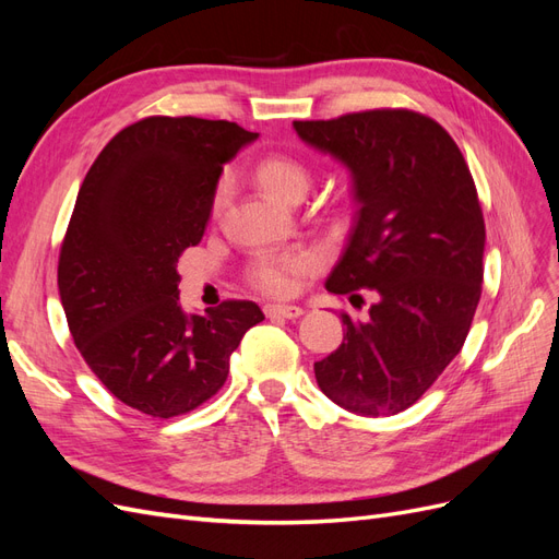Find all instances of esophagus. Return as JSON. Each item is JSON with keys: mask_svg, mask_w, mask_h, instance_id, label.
<instances>
[{"mask_svg": "<svg viewBox=\"0 0 559 559\" xmlns=\"http://www.w3.org/2000/svg\"><path fill=\"white\" fill-rule=\"evenodd\" d=\"M302 314V308L298 306H265V317L270 319H298Z\"/></svg>", "mask_w": 559, "mask_h": 559, "instance_id": "esophagus-1", "label": "esophagus"}]
</instances>
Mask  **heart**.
<instances>
[{"instance_id":"1","label":"heart","mask_w":559,"mask_h":559,"mask_svg":"<svg viewBox=\"0 0 559 559\" xmlns=\"http://www.w3.org/2000/svg\"><path fill=\"white\" fill-rule=\"evenodd\" d=\"M257 177L263 183L265 191H270L280 200H289V202L306 195L312 181V173L306 163L284 154H273L259 160ZM228 193H230V179L222 177L212 191V200H210L212 216H218L224 212ZM319 267H321V261L310 249L261 253V257L251 261L247 270V280L253 289L265 296L289 298L300 289L302 282L317 273Z\"/></svg>"}]
</instances>
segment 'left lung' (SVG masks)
I'll return each instance as SVG.
<instances>
[{"label":"left lung","mask_w":559,"mask_h":559,"mask_svg":"<svg viewBox=\"0 0 559 559\" xmlns=\"http://www.w3.org/2000/svg\"><path fill=\"white\" fill-rule=\"evenodd\" d=\"M294 128L349 167L359 202L326 289L378 294L368 321L341 312L343 345L314 364L317 382L352 413L396 415L460 354L476 314L485 270L476 181L450 132L413 109L352 111Z\"/></svg>","instance_id":"1"}]
</instances>
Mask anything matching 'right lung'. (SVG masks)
<instances>
[{
  "mask_svg": "<svg viewBox=\"0 0 559 559\" xmlns=\"http://www.w3.org/2000/svg\"><path fill=\"white\" fill-rule=\"evenodd\" d=\"M251 140L230 121L146 116L114 134L79 189L58 259L67 326L97 380L144 415L210 401L265 319L251 300L191 317L179 302L177 261L205 235L224 163Z\"/></svg>",
  "mask_w": 559,
  "mask_h": 559,
  "instance_id": "obj_1",
  "label": "right lung"
}]
</instances>
